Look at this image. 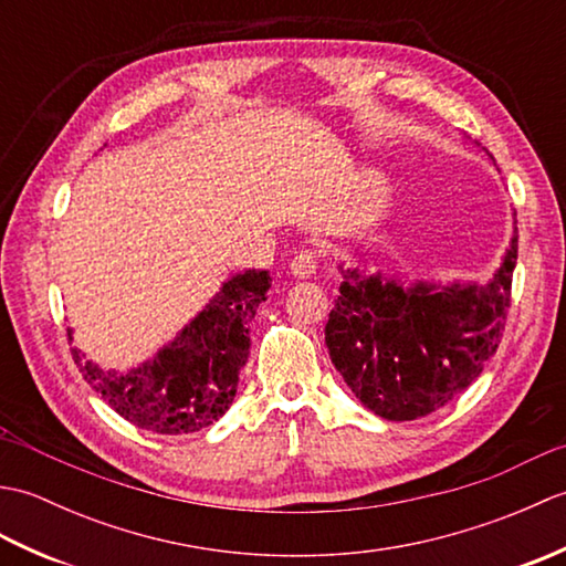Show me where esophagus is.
I'll list each match as a JSON object with an SVG mask.
<instances>
[{
    "mask_svg": "<svg viewBox=\"0 0 566 566\" xmlns=\"http://www.w3.org/2000/svg\"><path fill=\"white\" fill-rule=\"evenodd\" d=\"M318 270V255L314 250H302L296 252L294 260H292V274L298 276V280H308V276H314Z\"/></svg>",
    "mask_w": 566,
    "mask_h": 566,
    "instance_id": "obj_1",
    "label": "esophagus"
}]
</instances>
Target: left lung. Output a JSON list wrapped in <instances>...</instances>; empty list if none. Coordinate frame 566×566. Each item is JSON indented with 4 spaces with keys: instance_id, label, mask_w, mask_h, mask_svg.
Returning <instances> with one entry per match:
<instances>
[{
    "instance_id": "left-lung-1",
    "label": "left lung",
    "mask_w": 566,
    "mask_h": 566,
    "mask_svg": "<svg viewBox=\"0 0 566 566\" xmlns=\"http://www.w3.org/2000/svg\"><path fill=\"white\" fill-rule=\"evenodd\" d=\"M518 228L486 286H403L381 274L343 270L326 323L335 369L369 411L413 420L438 411L482 375L496 355L511 308Z\"/></svg>"
}]
</instances>
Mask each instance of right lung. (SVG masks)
<instances>
[{
	"label": "right lung",
	"mask_w": 566,
	"mask_h": 566,
	"mask_svg": "<svg viewBox=\"0 0 566 566\" xmlns=\"http://www.w3.org/2000/svg\"><path fill=\"white\" fill-rule=\"evenodd\" d=\"M268 290V272L231 276L172 345L128 375L82 363L77 350L72 359L84 381L128 423L158 436L201 430L233 403L238 375L250 355V321Z\"/></svg>",
	"instance_id": "right-lung-1"
}]
</instances>
